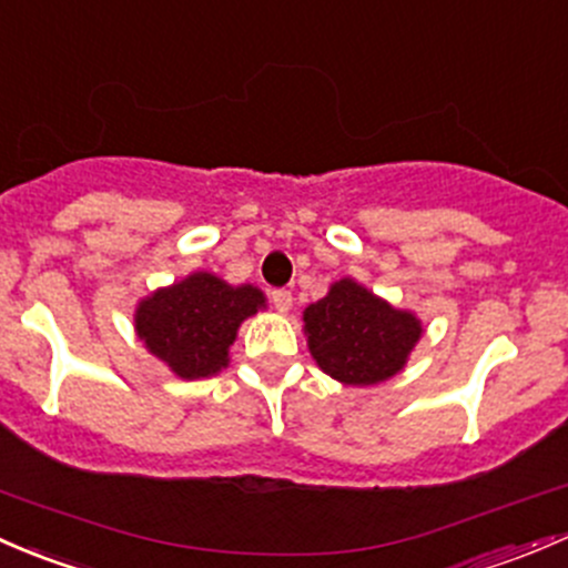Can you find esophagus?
Wrapping results in <instances>:
<instances>
[{"label": "esophagus", "mask_w": 568, "mask_h": 568, "mask_svg": "<svg viewBox=\"0 0 568 568\" xmlns=\"http://www.w3.org/2000/svg\"><path fill=\"white\" fill-rule=\"evenodd\" d=\"M271 303L276 312H290L292 308V292L290 290H273L271 292Z\"/></svg>", "instance_id": "obj_1"}]
</instances>
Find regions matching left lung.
Wrapping results in <instances>:
<instances>
[{"label":"left lung","instance_id":"left-lung-1","mask_svg":"<svg viewBox=\"0 0 568 568\" xmlns=\"http://www.w3.org/2000/svg\"><path fill=\"white\" fill-rule=\"evenodd\" d=\"M303 331L320 369L347 385L394 377L420 336L410 312H396L361 284L342 278L303 312Z\"/></svg>","mask_w":568,"mask_h":568}]
</instances>
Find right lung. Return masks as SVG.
I'll list each match as a JSON object with an SVG mask.
<instances>
[{
  "label": "right lung",
  "mask_w": 568,
  "mask_h": 568,
  "mask_svg": "<svg viewBox=\"0 0 568 568\" xmlns=\"http://www.w3.org/2000/svg\"><path fill=\"white\" fill-rule=\"evenodd\" d=\"M260 306L265 297L256 286H230L210 273H194L142 301L136 331L178 377H213L230 361L237 327Z\"/></svg>",
  "instance_id": "right-lung-1"
}]
</instances>
